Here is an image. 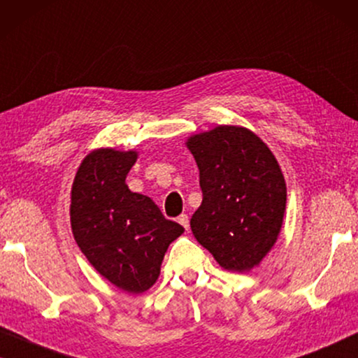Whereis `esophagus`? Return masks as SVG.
Listing matches in <instances>:
<instances>
[{"label": "esophagus", "mask_w": 358, "mask_h": 358, "mask_svg": "<svg viewBox=\"0 0 358 358\" xmlns=\"http://www.w3.org/2000/svg\"><path fill=\"white\" fill-rule=\"evenodd\" d=\"M178 222H180L181 225H183V227H185L186 230L189 229V217H188V215H186V214H181V215H180Z\"/></svg>", "instance_id": "esophagus-1"}]
</instances>
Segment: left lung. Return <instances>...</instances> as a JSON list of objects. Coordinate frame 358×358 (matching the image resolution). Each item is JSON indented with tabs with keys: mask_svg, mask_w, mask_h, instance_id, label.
Returning a JSON list of instances; mask_svg holds the SVG:
<instances>
[{
	"mask_svg": "<svg viewBox=\"0 0 358 358\" xmlns=\"http://www.w3.org/2000/svg\"><path fill=\"white\" fill-rule=\"evenodd\" d=\"M203 203L191 217L194 238L220 268L250 273L273 250L284 222L287 185L259 136L236 124L191 134Z\"/></svg>",
	"mask_w": 358,
	"mask_h": 358,
	"instance_id": "8db88e82",
	"label": "left lung"
}]
</instances>
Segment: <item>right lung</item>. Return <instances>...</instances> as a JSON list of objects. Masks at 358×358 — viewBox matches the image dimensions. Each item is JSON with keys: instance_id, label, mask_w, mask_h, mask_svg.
Masks as SVG:
<instances>
[{"instance_id": "add662e5", "label": "right lung", "mask_w": 358, "mask_h": 358, "mask_svg": "<svg viewBox=\"0 0 358 358\" xmlns=\"http://www.w3.org/2000/svg\"><path fill=\"white\" fill-rule=\"evenodd\" d=\"M136 160V150H90L74 177L69 206L79 250L102 278L128 294H143L157 282L169 245L185 231L149 196L128 188Z\"/></svg>"}]
</instances>
